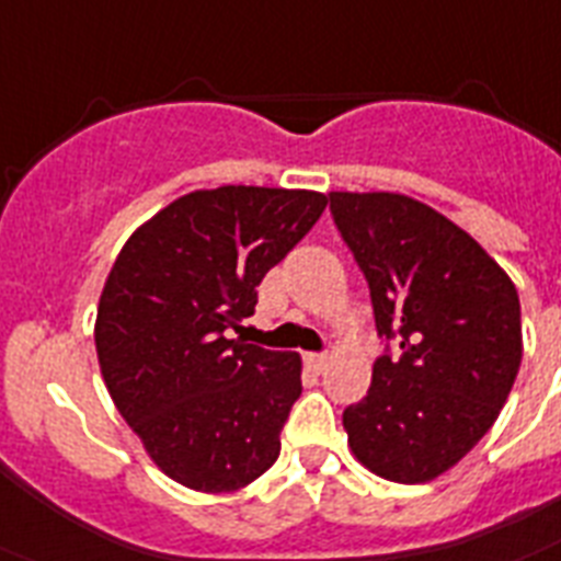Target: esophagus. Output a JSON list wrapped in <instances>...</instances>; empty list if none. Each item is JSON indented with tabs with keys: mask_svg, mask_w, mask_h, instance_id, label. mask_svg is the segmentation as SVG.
Instances as JSON below:
<instances>
[{
	"mask_svg": "<svg viewBox=\"0 0 561 561\" xmlns=\"http://www.w3.org/2000/svg\"><path fill=\"white\" fill-rule=\"evenodd\" d=\"M328 359H331L328 353H305V365H308L313 374H322V370L328 368Z\"/></svg>",
	"mask_w": 561,
	"mask_h": 561,
	"instance_id": "obj_1",
	"label": "esophagus"
}]
</instances>
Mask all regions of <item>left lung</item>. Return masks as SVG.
I'll return each mask as SVG.
<instances>
[{"label":"left lung","mask_w":561,"mask_h":561,"mask_svg":"<svg viewBox=\"0 0 561 561\" xmlns=\"http://www.w3.org/2000/svg\"><path fill=\"white\" fill-rule=\"evenodd\" d=\"M328 199L385 339L368 397L342 413L347 442L376 477L431 482L507 402L522 362L519 294L477 239L411 196L336 191Z\"/></svg>","instance_id":"left-lung-1"}]
</instances>
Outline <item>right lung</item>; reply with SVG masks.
<instances>
[{"instance_id":"1","label":"right lung","mask_w":561,"mask_h":561,"mask_svg":"<svg viewBox=\"0 0 561 561\" xmlns=\"http://www.w3.org/2000/svg\"><path fill=\"white\" fill-rule=\"evenodd\" d=\"M324 205L317 191H193L113 262L96 313L99 365L113 404L179 484L239 491L276 462L302 393L299 353L228 336L253 317L259 282Z\"/></svg>"}]
</instances>
